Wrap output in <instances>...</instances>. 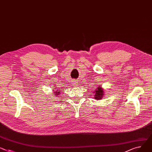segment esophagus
I'll return each instance as SVG.
<instances>
[{"mask_svg":"<svg viewBox=\"0 0 152 152\" xmlns=\"http://www.w3.org/2000/svg\"><path fill=\"white\" fill-rule=\"evenodd\" d=\"M73 84L74 86H77L78 85V82L77 81V80H73Z\"/></svg>","mask_w":152,"mask_h":152,"instance_id":"34e87169","label":"esophagus"}]
</instances>
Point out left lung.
Wrapping results in <instances>:
<instances>
[{"label":"left lung","mask_w":152,"mask_h":152,"mask_svg":"<svg viewBox=\"0 0 152 152\" xmlns=\"http://www.w3.org/2000/svg\"><path fill=\"white\" fill-rule=\"evenodd\" d=\"M94 94H95L94 98L96 100L102 99L103 98V95H104V90L100 86L98 87L97 88H95Z\"/></svg>","instance_id":"8db88e82"}]
</instances>
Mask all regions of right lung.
Wrapping results in <instances>:
<instances>
[{
	"label": "right lung",
	"instance_id": "add662e5",
	"mask_svg": "<svg viewBox=\"0 0 152 152\" xmlns=\"http://www.w3.org/2000/svg\"><path fill=\"white\" fill-rule=\"evenodd\" d=\"M60 91H61V90H59L58 91V89L56 90H53V94H54V95H55L57 96H58V95L60 94Z\"/></svg>",
	"mask_w": 152,
	"mask_h": 152
}]
</instances>
